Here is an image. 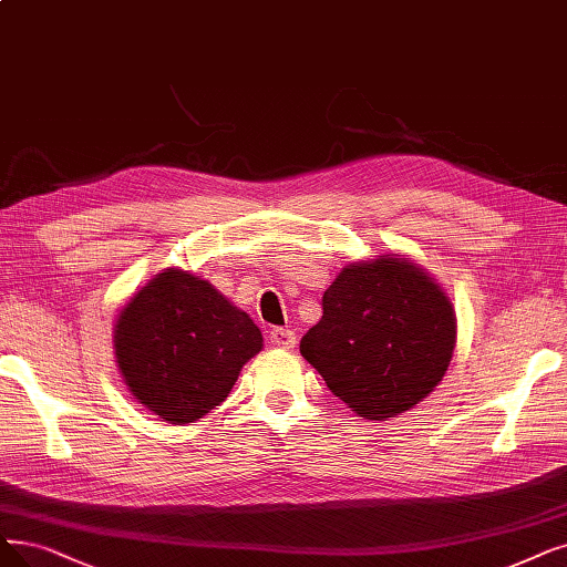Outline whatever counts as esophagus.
<instances>
[{"label":"esophagus","instance_id":"34e87169","mask_svg":"<svg viewBox=\"0 0 567 567\" xmlns=\"http://www.w3.org/2000/svg\"><path fill=\"white\" fill-rule=\"evenodd\" d=\"M269 342L275 344V347H279V349H292V347H296V342H298V337H296V332L288 330V328H271Z\"/></svg>","mask_w":567,"mask_h":567}]
</instances>
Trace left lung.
Here are the masks:
<instances>
[{"label": "left lung", "instance_id": "left-lung-1", "mask_svg": "<svg viewBox=\"0 0 567 567\" xmlns=\"http://www.w3.org/2000/svg\"><path fill=\"white\" fill-rule=\"evenodd\" d=\"M454 347L456 316L442 288L414 262L381 256L339 271L300 353L355 414L386 421L437 386Z\"/></svg>", "mask_w": 567, "mask_h": 567}]
</instances>
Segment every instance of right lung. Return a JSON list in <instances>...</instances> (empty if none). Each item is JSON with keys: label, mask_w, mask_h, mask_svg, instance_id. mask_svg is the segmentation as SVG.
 <instances>
[{"label": "right lung", "mask_w": 567, "mask_h": 567, "mask_svg": "<svg viewBox=\"0 0 567 567\" xmlns=\"http://www.w3.org/2000/svg\"><path fill=\"white\" fill-rule=\"evenodd\" d=\"M113 347L132 395L181 425L228 398L262 334L209 281L167 269L125 305Z\"/></svg>", "instance_id": "obj_1"}]
</instances>
